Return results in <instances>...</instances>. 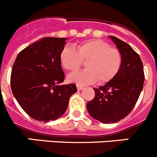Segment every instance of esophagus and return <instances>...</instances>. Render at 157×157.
I'll use <instances>...</instances> for the list:
<instances>
[{"label": "esophagus", "instance_id": "34e87169", "mask_svg": "<svg viewBox=\"0 0 157 157\" xmlns=\"http://www.w3.org/2000/svg\"><path fill=\"white\" fill-rule=\"evenodd\" d=\"M84 88L83 86H81V85H77V89L78 90V91H81V90H82Z\"/></svg>", "mask_w": 157, "mask_h": 157}]
</instances>
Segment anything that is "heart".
<instances>
[{
  "label": "heart",
  "instance_id": "heart-1",
  "mask_svg": "<svg viewBox=\"0 0 157 157\" xmlns=\"http://www.w3.org/2000/svg\"><path fill=\"white\" fill-rule=\"evenodd\" d=\"M60 63L70 72L78 70L82 61L87 69L68 75V81L78 85H91L98 81L105 84L114 78L120 71L122 56L120 51L101 40H89L76 45L75 49L66 46L60 52Z\"/></svg>",
  "mask_w": 157,
  "mask_h": 157
}]
</instances>
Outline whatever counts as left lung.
<instances>
[{"mask_svg": "<svg viewBox=\"0 0 157 157\" xmlns=\"http://www.w3.org/2000/svg\"><path fill=\"white\" fill-rule=\"evenodd\" d=\"M122 56V64L117 75L98 88H94L95 95L87 103L90 115L104 124H113L131 113L142 91L144 82L143 63L137 53L125 42L113 36Z\"/></svg>", "mask_w": 157, "mask_h": 157, "instance_id": "1", "label": "left lung"}]
</instances>
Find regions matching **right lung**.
I'll use <instances>...</instances> for the list:
<instances>
[{
	"label": "right lung",
	"mask_w": 157,
	"mask_h": 157,
	"mask_svg": "<svg viewBox=\"0 0 157 157\" xmlns=\"http://www.w3.org/2000/svg\"><path fill=\"white\" fill-rule=\"evenodd\" d=\"M66 38L46 37L23 49L17 56L10 75L11 90L24 111L39 121L49 122L66 111L75 84L62 85L65 74L60 52Z\"/></svg>",
	"instance_id": "right-lung-1"
}]
</instances>
